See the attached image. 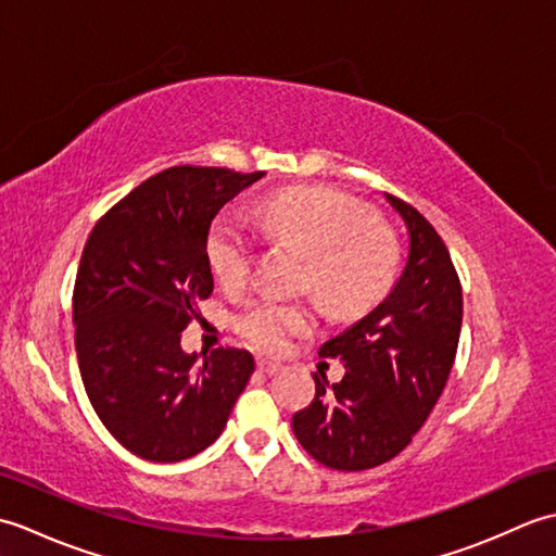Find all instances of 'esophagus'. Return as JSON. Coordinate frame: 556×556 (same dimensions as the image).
Here are the masks:
<instances>
[{
    "mask_svg": "<svg viewBox=\"0 0 556 556\" xmlns=\"http://www.w3.org/2000/svg\"><path fill=\"white\" fill-rule=\"evenodd\" d=\"M257 370L265 372V375H275V372L281 370V365H279V363H271V361H265V358H260V361H257Z\"/></svg>",
    "mask_w": 556,
    "mask_h": 556,
    "instance_id": "obj_1",
    "label": "esophagus"
}]
</instances>
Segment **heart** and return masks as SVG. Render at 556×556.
<instances>
[{"instance_id": "obj_1", "label": "heart", "mask_w": 556, "mask_h": 556, "mask_svg": "<svg viewBox=\"0 0 556 556\" xmlns=\"http://www.w3.org/2000/svg\"><path fill=\"white\" fill-rule=\"evenodd\" d=\"M267 239L287 241L308 253L313 291L337 311L368 308L392 281L394 243L372 227L370 212L329 188H287L255 207ZM207 260L222 285L239 287L251 277L255 239L233 215H219L207 231ZM315 315L303 303L257 299L236 317L239 334L260 351H281L308 332Z\"/></svg>"}]
</instances>
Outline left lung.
<instances>
[{"label": "left lung", "instance_id": "8db88e82", "mask_svg": "<svg viewBox=\"0 0 556 556\" xmlns=\"http://www.w3.org/2000/svg\"><path fill=\"white\" fill-rule=\"evenodd\" d=\"M408 236L406 265L384 301L320 346L346 375L315 377V399L291 420L301 446L334 470H368L410 444L456 358L464 296L440 233L416 207L384 193Z\"/></svg>", "mask_w": 556, "mask_h": 556}]
</instances>
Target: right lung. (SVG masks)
<instances>
[{
    "instance_id": "add662e5",
    "label": "right lung",
    "mask_w": 556,
    "mask_h": 556,
    "mask_svg": "<svg viewBox=\"0 0 556 556\" xmlns=\"http://www.w3.org/2000/svg\"><path fill=\"white\" fill-rule=\"evenodd\" d=\"M263 172L172 167L119 200L83 248L74 289L76 353L86 394L128 452L176 464L222 434L255 370L243 349H181L198 303L215 289L207 231Z\"/></svg>"
}]
</instances>
